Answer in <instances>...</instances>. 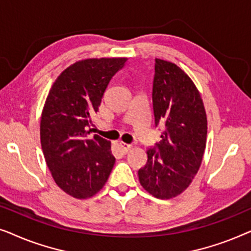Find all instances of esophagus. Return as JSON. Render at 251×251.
I'll list each match as a JSON object with an SVG mask.
<instances>
[{
  "label": "esophagus",
  "mask_w": 251,
  "mask_h": 251,
  "mask_svg": "<svg viewBox=\"0 0 251 251\" xmlns=\"http://www.w3.org/2000/svg\"><path fill=\"white\" fill-rule=\"evenodd\" d=\"M120 146H121V150H122L123 154H126L130 150L132 149V145H130V144H126V143H121V144H120Z\"/></svg>",
  "instance_id": "obj_1"
}]
</instances>
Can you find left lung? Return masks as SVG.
<instances>
[{"label":"left lung","mask_w":251,"mask_h":251,"mask_svg":"<svg viewBox=\"0 0 251 251\" xmlns=\"http://www.w3.org/2000/svg\"><path fill=\"white\" fill-rule=\"evenodd\" d=\"M155 126H166L159 144L147 150L138 171L140 185L157 199H171L190 186L207 143V114L191 77L170 61L155 59L153 81Z\"/></svg>","instance_id":"8db88e82"}]
</instances>
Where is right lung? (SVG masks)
<instances>
[{
    "instance_id": "add662e5",
    "label": "right lung",
    "mask_w": 251,
    "mask_h": 251,
    "mask_svg": "<svg viewBox=\"0 0 251 251\" xmlns=\"http://www.w3.org/2000/svg\"><path fill=\"white\" fill-rule=\"evenodd\" d=\"M126 58L74 63L51 87L41 116V146L56 184L71 197L88 199L104 187L115 163L111 142L88 135L111 78Z\"/></svg>"
}]
</instances>
